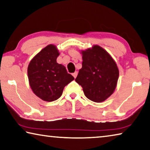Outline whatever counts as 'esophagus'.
Listing matches in <instances>:
<instances>
[{"label": "esophagus", "mask_w": 150, "mask_h": 150, "mask_svg": "<svg viewBox=\"0 0 150 150\" xmlns=\"http://www.w3.org/2000/svg\"><path fill=\"white\" fill-rule=\"evenodd\" d=\"M77 74H78L77 71H75V73H73V77H74L75 78H76V77H77Z\"/></svg>", "instance_id": "34e87169"}]
</instances>
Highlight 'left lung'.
<instances>
[{
	"label": "left lung",
	"instance_id": "left-lung-1",
	"mask_svg": "<svg viewBox=\"0 0 150 150\" xmlns=\"http://www.w3.org/2000/svg\"><path fill=\"white\" fill-rule=\"evenodd\" d=\"M82 68L75 81L81 85L85 96L94 102L106 100L115 91L119 77L117 64L99 45L81 51Z\"/></svg>",
	"mask_w": 150,
	"mask_h": 150
}]
</instances>
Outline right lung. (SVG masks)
<instances>
[{"mask_svg": "<svg viewBox=\"0 0 150 150\" xmlns=\"http://www.w3.org/2000/svg\"><path fill=\"white\" fill-rule=\"evenodd\" d=\"M59 55L55 45H49L33 57L28 66L30 88L43 101L50 102L58 99L64 87L74 79L65 66L57 63Z\"/></svg>", "mask_w": 150, "mask_h": 150, "instance_id": "right-lung-1", "label": "right lung"}]
</instances>
